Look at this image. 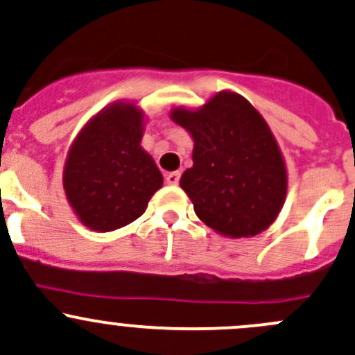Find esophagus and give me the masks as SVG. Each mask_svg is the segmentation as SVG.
<instances>
[{"mask_svg":"<svg viewBox=\"0 0 355 355\" xmlns=\"http://www.w3.org/2000/svg\"><path fill=\"white\" fill-rule=\"evenodd\" d=\"M164 180H166L168 185H177L178 180H180V173L178 171H170V173L164 175Z\"/></svg>","mask_w":355,"mask_h":355,"instance_id":"1","label":"esophagus"}]
</instances>
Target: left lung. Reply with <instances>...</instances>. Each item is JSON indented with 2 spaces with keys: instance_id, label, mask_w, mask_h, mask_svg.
<instances>
[{
  "instance_id": "1",
  "label": "left lung",
  "mask_w": 355,
  "mask_h": 355,
  "mask_svg": "<svg viewBox=\"0 0 355 355\" xmlns=\"http://www.w3.org/2000/svg\"><path fill=\"white\" fill-rule=\"evenodd\" d=\"M170 118L194 141L180 187L204 225L230 239L266 230L287 199L288 173L277 139L244 96L220 91L202 106Z\"/></svg>"
}]
</instances>
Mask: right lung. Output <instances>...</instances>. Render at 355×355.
I'll return each instance as SVG.
<instances>
[{"instance_id": "add662e5", "label": "right lung", "mask_w": 355, "mask_h": 355, "mask_svg": "<svg viewBox=\"0 0 355 355\" xmlns=\"http://www.w3.org/2000/svg\"><path fill=\"white\" fill-rule=\"evenodd\" d=\"M146 114L134 101H116L94 114L71 142L63 191L84 227L111 232L137 220L163 187V175L141 146Z\"/></svg>"}]
</instances>
